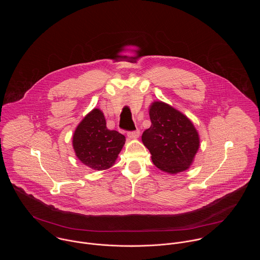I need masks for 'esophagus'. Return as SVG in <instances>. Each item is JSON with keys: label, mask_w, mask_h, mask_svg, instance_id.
I'll return each instance as SVG.
<instances>
[{"label": "esophagus", "mask_w": 260, "mask_h": 260, "mask_svg": "<svg viewBox=\"0 0 260 260\" xmlns=\"http://www.w3.org/2000/svg\"><path fill=\"white\" fill-rule=\"evenodd\" d=\"M140 136V131L136 130V131H132V132H128V137L130 139H137Z\"/></svg>", "instance_id": "1"}]
</instances>
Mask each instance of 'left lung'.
I'll return each instance as SVG.
<instances>
[{
	"mask_svg": "<svg viewBox=\"0 0 260 260\" xmlns=\"http://www.w3.org/2000/svg\"><path fill=\"white\" fill-rule=\"evenodd\" d=\"M150 128L142 142L153 164L163 172L177 174L189 169L200 146V137L191 120L167 103L154 101L149 107Z\"/></svg>",
	"mask_w": 260,
	"mask_h": 260,
	"instance_id": "1",
	"label": "left lung"
}]
</instances>
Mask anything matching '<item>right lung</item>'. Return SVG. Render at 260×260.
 Listing matches in <instances>:
<instances>
[{
    "label": "right lung",
    "instance_id": "1",
    "mask_svg": "<svg viewBox=\"0 0 260 260\" xmlns=\"http://www.w3.org/2000/svg\"><path fill=\"white\" fill-rule=\"evenodd\" d=\"M125 136L109 130L103 112L94 108L78 124L73 135L77 158L93 170H106L115 164L125 144Z\"/></svg>",
    "mask_w": 260,
    "mask_h": 260
}]
</instances>
